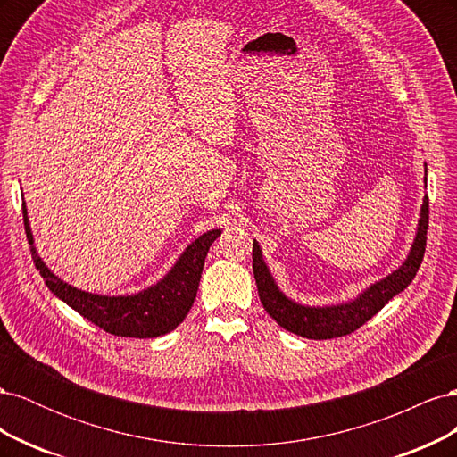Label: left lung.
Segmentation results:
<instances>
[{"label":"left lung","mask_w":457,"mask_h":457,"mask_svg":"<svg viewBox=\"0 0 457 457\" xmlns=\"http://www.w3.org/2000/svg\"><path fill=\"white\" fill-rule=\"evenodd\" d=\"M427 173V170H425ZM428 228V198H423L416 238L406 261L386 278L371 284L353 301L329 307H309L286 297L278 284L274 282L269 267L262 259L261 247L253 240V274L259 299L265 311L274 318L278 326L307 339H331L353 334L354 329L366 324L373 314H378L396 294L404 292L410 282L416 278V272L423 261Z\"/></svg>","instance_id":"1"}]
</instances>
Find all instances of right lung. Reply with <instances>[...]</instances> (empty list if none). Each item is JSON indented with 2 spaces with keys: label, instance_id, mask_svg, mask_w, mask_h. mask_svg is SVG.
Returning a JSON list of instances; mask_svg holds the SVG:
<instances>
[{
  "label": "right lung",
  "instance_id": "add662e5",
  "mask_svg": "<svg viewBox=\"0 0 457 457\" xmlns=\"http://www.w3.org/2000/svg\"><path fill=\"white\" fill-rule=\"evenodd\" d=\"M26 238L30 244L34 265L44 276L47 287L84 318L101 329L120 337H158L170 334L185 320L196 299L202 269L210 245L220 237V228L202 234L177 259L163 278L133 295H99L78 289L54 276L41 261L34 247V237L29 223V212L22 204Z\"/></svg>",
  "mask_w": 457,
  "mask_h": 457
}]
</instances>
